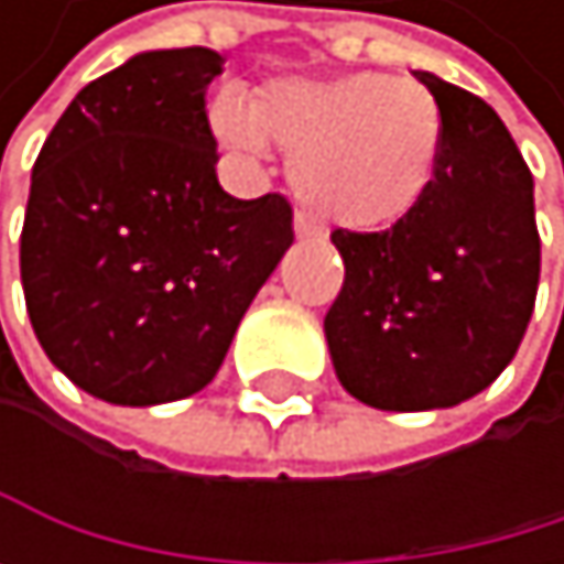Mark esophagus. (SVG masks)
I'll list each match as a JSON object with an SVG mask.
<instances>
[{"instance_id":"1","label":"esophagus","mask_w":564,"mask_h":564,"mask_svg":"<svg viewBox=\"0 0 564 564\" xmlns=\"http://www.w3.org/2000/svg\"><path fill=\"white\" fill-rule=\"evenodd\" d=\"M294 236H297V240H321L324 229H321V223H317L314 216L297 213V216H294Z\"/></svg>"}]
</instances>
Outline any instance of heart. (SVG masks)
<instances>
[{
  "label": "heart",
  "instance_id": "heart-1",
  "mask_svg": "<svg viewBox=\"0 0 564 564\" xmlns=\"http://www.w3.org/2000/svg\"><path fill=\"white\" fill-rule=\"evenodd\" d=\"M223 144L291 151V185L348 232H382L430 196L440 169L443 115L433 94L389 74L273 80L250 107L223 94L213 104Z\"/></svg>",
  "mask_w": 564,
  "mask_h": 564
}]
</instances>
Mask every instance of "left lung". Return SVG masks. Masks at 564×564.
Segmentation results:
<instances>
[{"instance_id":"1","label":"left lung","mask_w":564,"mask_h":564,"mask_svg":"<svg viewBox=\"0 0 564 564\" xmlns=\"http://www.w3.org/2000/svg\"><path fill=\"white\" fill-rule=\"evenodd\" d=\"M443 115L420 209L382 232L335 229L345 288L324 317L335 376L386 413L449 409L514 358L534 311V178L494 107L416 70Z\"/></svg>"}]
</instances>
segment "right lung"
Instances as JSON below:
<instances>
[{
	"label": "right lung",
	"mask_w": 564,
	"mask_h": 564,
	"mask_svg": "<svg viewBox=\"0 0 564 564\" xmlns=\"http://www.w3.org/2000/svg\"><path fill=\"white\" fill-rule=\"evenodd\" d=\"M219 74L206 46L134 53L70 100L33 165L26 311L46 358L104 402L206 389L294 243L288 199H232L216 178Z\"/></svg>",
	"instance_id": "right-lung-1"
}]
</instances>
